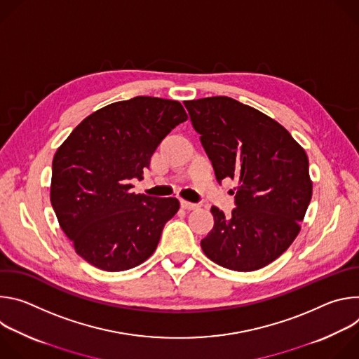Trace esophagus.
<instances>
[{
	"label": "esophagus",
	"mask_w": 359,
	"mask_h": 359,
	"mask_svg": "<svg viewBox=\"0 0 359 359\" xmlns=\"http://www.w3.org/2000/svg\"><path fill=\"white\" fill-rule=\"evenodd\" d=\"M180 208L184 210H194V209H197V204L186 201V200H180Z\"/></svg>",
	"instance_id": "esophagus-1"
}]
</instances>
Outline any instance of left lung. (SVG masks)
Wrapping results in <instances>:
<instances>
[{
    "label": "left lung",
    "instance_id": "left-lung-1",
    "mask_svg": "<svg viewBox=\"0 0 359 359\" xmlns=\"http://www.w3.org/2000/svg\"><path fill=\"white\" fill-rule=\"evenodd\" d=\"M184 107L217 182H237L236 208L229 216L212 208L215 226L200 245L224 269H263L291 245L309 209L306 153L278 122L229 96L186 100Z\"/></svg>",
    "mask_w": 359,
    "mask_h": 359
}]
</instances>
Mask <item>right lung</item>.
I'll return each mask as SVG.
<instances>
[{
	"label": "right lung",
	"mask_w": 359,
	"mask_h": 359,
	"mask_svg": "<svg viewBox=\"0 0 359 359\" xmlns=\"http://www.w3.org/2000/svg\"><path fill=\"white\" fill-rule=\"evenodd\" d=\"M187 121L180 102L135 96L85 118L53 161L50 203L75 251L105 271L142 264L179 210L175 197L135 194L132 179L161 142Z\"/></svg>",
	"instance_id": "add662e5"
}]
</instances>
